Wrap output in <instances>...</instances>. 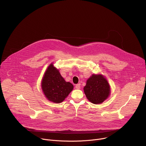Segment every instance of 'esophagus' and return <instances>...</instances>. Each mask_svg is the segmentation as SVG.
Returning a JSON list of instances; mask_svg holds the SVG:
<instances>
[{
  "mask_svg": "<svg viewBox=\"0 0 146 146\" xmlns=\"http://www.w3.org/2000/svg\"><path fill=\"white\" fill-rule=\"evenodd\" d=\"M81 86V84H76V86H75V87H76V89H80V86Z\"/></svg>",
  "mask_w": 146,
  "mask_h": 146,
  "instance_id": "esophagus-1",
  "label": "esophagus"
}]
</instances>
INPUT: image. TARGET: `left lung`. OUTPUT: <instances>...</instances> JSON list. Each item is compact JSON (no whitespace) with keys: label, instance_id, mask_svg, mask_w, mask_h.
<instances>
[{"label":"left lung","instance_id":"8db88e82","mask_svg":"<svg viewBox=\"0 0 146 146\" xmlns=\"http://www.w3.org/2000/svg\"><path fill=\"white\" fill-rule=\"evenodd\" d=\"M84 91L87 98L94 104H100L110 94V87L102 74H92L87 81Z\"/></svg>","mask_w":146,"mask_h":146}]
</instances>
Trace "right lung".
<instances>
[{
  "label": "right lung",
  "mask_w": 146,
  "mask_h": 146,
  "mask_svg": "<svg viewBox=\"0 0 146 146\" xmlns=\"http://www.w3.org/2000/svg\"><path fill=\"white\" fill-rule=\"evenodd\" d=\"M41 88L48 100L60 103L73 90V86L72 83L65 81L59 70L51 64L41 81Z\"/></svg>",
  "instance_id": "obj_1"
}]
</instances>
